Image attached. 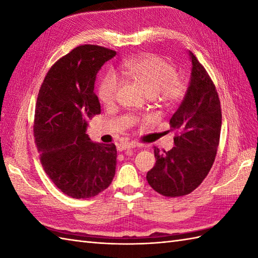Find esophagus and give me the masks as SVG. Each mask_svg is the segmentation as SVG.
<instances>
[{
	"mask_svg": "<svg viewBox=\"0 0 258 258\" xmlns=\"http://www.w3.org/2000/svg\"><path fill=\"white\" fill-rule=\"evenodd\" d=\"M136 143H134V142H127V143H122V144H118L117 145V151L122 152V151H125V150H131V149H134V147H136Z\"/></svg>",
	"mask_w": 258,
	"mask_h": 258,
	"instance_id": "obj_1",
	"label": "esophagus"
}]
</instances>
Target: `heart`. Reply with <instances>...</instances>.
<instances>
[{"instance_id": "1", "label": "heart", "mask_w": 258, "mask_h": 258, "mask_svg": "<svg viewBox=\"0 0 258 258\" xmlns=\"http://www.w3.org/2000/svg\"><path fill=\"white\" fill-rule=\"evenodd\" d=\"M122 74L128 75L143 90L166 106H174L185 97L187 83L177 75V70L172 63L161 56L147 54L126 62ZM122 81L114 72H108L98 85L97 95L106 106L116 102Z\"/></svg>"}]
</instances>
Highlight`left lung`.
I'll return each mask as SVG.
<instances>
[{
    "mask_svg": "<svg viewBox=\"0 0 258 258\" xmlns=\"http://www.w3.org/2000/svg\"><path fill=\"white\" fill-rule=\"evenodd\" d=\"M189 56L187 93L169 119L171 131H176L175 146L167 152L154 146L156 163L146 174L151 187L166 197L185 196L199 187L211 171L220 144V97L204 67L191 52Z\"/></svg>",
    "mask_w": 258,
    "mask_h": 258,
    "instance_id": "obj_1",
    "label": "left lung"
}]
</instances>
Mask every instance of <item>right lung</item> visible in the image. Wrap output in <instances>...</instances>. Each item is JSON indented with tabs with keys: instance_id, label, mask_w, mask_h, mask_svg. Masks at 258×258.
<instances>
[{
	"instance_id": "right-lung-1",
	"label": "right lung",
	"mask_w": 258,
	"mask_h": 258,
	"mask_svg": "<svg viewBox=\"0 0 258 258\" xmlns=\"http://www.w3.org/2000/svg\"><path fill=\"white\" fill-rule=\"evenodd\" d=\"M116 55L109 48L85 44L53 64L38 91L34 140L43 169L72 199H90L106 189L116 167L112 144L93 143L87 120L101 113L94 93L96 74Z\"/></svg>"
}]
</instances>
